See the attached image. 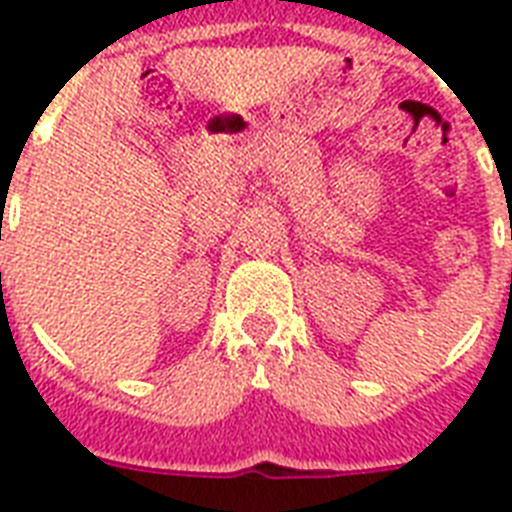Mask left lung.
I'll return each mask as SVG.
<instances>
[{
	"instance_id": "1",
	"label": "left lung",
	"mask_w": 512,
	"mask_h": 512,
	"mask_svg": "<svg viewBox=\"0 0 512 512\" xmlns=\"http://www.w3.org/2000/svg\"><path fill=\"white\" fill-rule=\"evenodd\" d=\"M510 236H512V233H510Z\"/></svg>"
}]
</instances>
